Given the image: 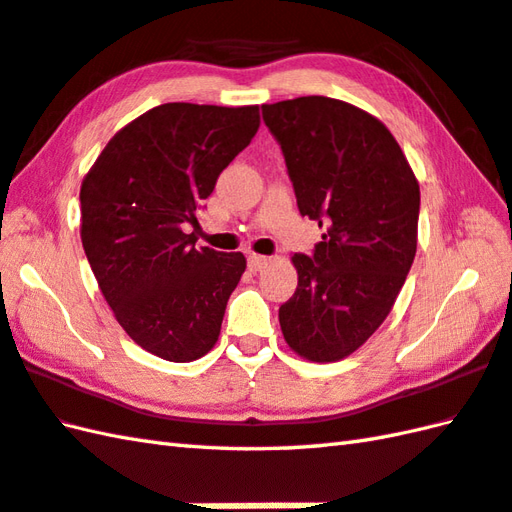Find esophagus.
Listing matches in <instances>:
<instances>
[{"label": "esophagus", "instance_id": "esophagus-1", "mask_svg": "<svg viewBox=\"0 0 512 512\" xmlns=\"http://www.w3.org/2000/svg\"><path fill=\"white\" fill-rule=\"evenodd\" d=\"M268 264V257H264V255H248V268L250 270H255V273H257V270H262L264 266Z\"/></svg>", "mask_w": 512, "mask_h": 512}]
</instances>
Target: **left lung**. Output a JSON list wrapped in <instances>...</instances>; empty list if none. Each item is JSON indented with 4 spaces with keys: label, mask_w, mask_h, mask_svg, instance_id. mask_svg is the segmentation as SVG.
<instances>
[{
    "label": "left lung",
    "mask_w": 512,
    "mask_h": 512,
    "mask_svg": "<svg viewBox=\"0 0 512 512\" xmlns=\"http://www.w3.org/2000/svg\"><path fill=\"white\" fill-rule=\"evenodd\" d=\"M286 160L299 213L323 226L312 255L292 264L299 284L279 323L308 361H341L387 319L416 257L420 187L389 129L328 99L262 105Z\"/></svg>",
    "instance_id": "1"
}]
</instances>
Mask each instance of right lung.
<instances>
[{
  "label": "right lung",
  "instance_id": "obj_1",
  "mask_svg": "<svg viewBox=\"0 0 512 512\" xmlns=\"http://www.w3.org/2000/svg\"><path fill=\"white\" fill-rule=\"evenodd\" d=\"M259 129V107L165 103L118 132L81 184V239L116 321L143 350L189 363L220 336L242 253L195 248L202 202Z\"/></svg>",
  "mask_w": 512,
  "mask_h": 512
}]
</instances>
